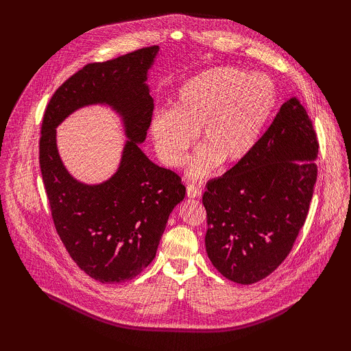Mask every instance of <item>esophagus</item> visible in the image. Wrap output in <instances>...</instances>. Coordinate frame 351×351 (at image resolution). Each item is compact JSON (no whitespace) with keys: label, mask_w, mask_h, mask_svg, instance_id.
<instances>
[{"label":"esophagus","mask_w":351,"mask_h":351,"mask_svg":"<svg viewBox=\"0 0 351 351\" xmlns=\"http://www.w3.org/2000/svg\"><path fill=\"white\" fill-rule=\"evenodd\" d=\"M186 195H188V197H199L200 196V189L196 186V185H189L188 188H186Z\"/></svg>","instance_id":"obj_1"}]
</instances>
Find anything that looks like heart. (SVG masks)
<instances>
[{
  "label": "heart",
  "mask_w": 351,
  "mask_h": 351,
  "mask_svg": "<svg viewBox=\"0 0 351 351\" xmlns=\"http://www.w3.org/2000/svg\"><path fill=\"white\" fill-rule=\"evenodd\" d=\"M278 105V88L263 73L236 66L202 71L179 88L172 109L154 114L149 134L159 159L176 168L199 134L202 145L189 160L195 179L222 163L243 162L254 151Z\"/></svg>",
  "instance_id": "b5f03b06"
}]
</instances>
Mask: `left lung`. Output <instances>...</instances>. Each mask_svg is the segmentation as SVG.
<instances>
[{"mask_svg": "<svg viewBox=\"0 0 351 351\" xmlns=\"http://www.w3.org/2000/svg\"><path fill=\"white\" fill-rule=\"evenodd\" d=\"M317 154L311 119L291 97L249 158L208 183L206 253L226 279L252 285L286 259L308 212Z\"/></svg>", "mask_w": 351, "mask_h": 351, "instance_id": "8db88e82", "label": "left lung"}]
</instances>
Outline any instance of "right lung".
I'll list each match as a JSON object with an SVG mask.
<instances>
[{
  "label": "right lung",
  "mask_w": 351,
  "mask_h": 351,
  "mask_svg": "<svg viewBox=\"0 0 351 351\" xmlns=\"http://www.w3.org/2000/svg\"><path fill=\"white\" fill-rule=\"evenodd\" d=\"M159 52L154 45L89 64L57 89L45 109L40 166L55 229L73 262L101 283L131 280L155 259L169 215L186 193L180 178L154 163L139 146L152 119L146 81ZM92 104L114 110L127 141L117 172L90 186L66 169L56 128Z\"/></svg>",
  "instance_id": "obj_1"
}]
</instances>
